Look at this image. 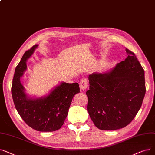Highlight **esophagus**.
I'll use <instances>...</instances> for the list:
<instances>
[{
  "label": "esophagus",
  "mask_w": 155,
  "mask_h": 155,
  "mask_svg": "<svg viewBox=\"0 0 155 155\" xmlns=\"http://www.w3.org/2000/svg\"><path fill=\"white\" fill-rule=\"evenodd\" d=\"M79 85H80V88L82 91L86 89L87 87H88V82H87V81L85 79L82 80L81 81H80Z\"/></svg>",
  "instance_id": "esophagus-1"
}]
</instances>
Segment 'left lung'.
I'll list each match as a JSON object with an SVG mask.
<instances>
[{"label":"left lung","instance_id":"1","mask_svg":"<svg viewBox=\"0 0 155 155\" xmlns=\"http://www.w3.org/2000/svg\"><path fill=\"white\" fill-rule=\"evenodd\" d=\"M105 73L89 76L88 110L99 129L113 130L129 125L137 115L146 93L144 70L135 54Z\"/></svg>","mask_w":155,"mask_h":155}]
</instances>
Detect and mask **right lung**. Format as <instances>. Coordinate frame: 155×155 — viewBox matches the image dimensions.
I'll return each mask as SVG.
<instances>
[{"label":"right lung","instance_id":"add662e5","mask_svg":"<svg viewBox=\"0 0 155 155\" xmlns=\"http://www.w3.org/2000/svg\"><path fill=\"white\" fill-rule=\"evenodd\" d=\"M38 46L26 51L16 66L11 93L16 109L26 124L37 131L53 132L63 125L72 99L80 92V88L78 83L61 82L44 97H31L26 94L20 78L27 69L26 61Z\"/></svg>","mask_w":155,"mask_h":155}]
</instances>
